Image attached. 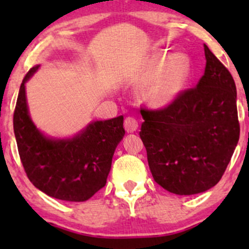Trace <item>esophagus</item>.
Listing matches in <instances>:
<instances>
[{"instance_id": "obj_1", "label": "esophagus", "mask_w": 249, "mask_h": 249, "mask_svg": "<svg viewBox=\"0 0 249 249\" xmlns=\"http://www.w3.org/2000/svg\"><path fill=\"white\" fill-rule=\"evenodd\" d=\"M124 127L126 132H134L138 128V121L133 118V117H126L124 121Z\"/></svg>"}]
</instances>
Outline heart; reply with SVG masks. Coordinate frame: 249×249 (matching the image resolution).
<instances>
[{"instance_id":"heart-1","label":"heart","mask_w":249,"mask_h":249,"mask_svg":"<svg viewBox=\"0 0 249 249\" xmlns=\"http://www.w3.org/2000/svg\"><path fill=\"white\" fill-rule=\"evenodd\" d=\"M151 73L154 75L142 90V99L153 107H164L176 101L184 90L190 76V65L178 55L158 58L153 62Z\"/></svg>"}]
</instances>
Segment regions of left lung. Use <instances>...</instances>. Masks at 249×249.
<instances>
[{
  "instance_id": "left-lung-1",
  "label": "left lung",
  "mask_w": 249,
  "mask_h": 249,
  "mask_svg": "<svg viewBox=\"0 0 249 249\" xmlns=\"http://www.w3.org/2000/svg\"><path fill=\"white\" fill-rule=\"evenodd\" d=\"M204 49L206 67L196 88L162 108H141L139 136L154 181L179 196L218 184L240 136L235 83L206 44Z\"/></svg>"
}]
</instances>
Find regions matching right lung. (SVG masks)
<instances>
[{"label":"right lung","mask_w":249,"mask_h":249,"mask_svg":"<svg viewBox=\"0 0 249 249\" xmlns=\"http://www.w3.org/2000/svg\"><path fill=\"white\" fill-rule=\"evenodd\" d=\"M38 65L28 71L19 88L15 111V132L19 158L34 186L67 201H85L107 184L115 150L125 134L119 116L91 123L72 139L53 141L37 130L28 113L25 82Z\"/></svg>","instance_id":"1"}]
</instances>
